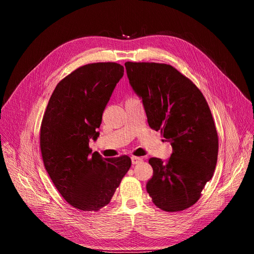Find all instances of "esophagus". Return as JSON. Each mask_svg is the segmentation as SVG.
I'll return each mask as SVG.
<instances>
[{
    "mask_svg": "<svg viewBox=\"0 0 254 254\" xmlns=\"http://www.w3.org/2000/svg\"><path fill=\"white\" fill-rule=\"evenodd\" d=\"M132 163L133 165H138V163H140V162H142V160H143V158L142 157H137V156H132Z\"/></svg>",
    "mask_w": 254,
    "mask_h": 254,
    "instance_id": "34e87169",
    "label": "esophagus"
}]
</instances>
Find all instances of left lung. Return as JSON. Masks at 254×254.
Listing matches in <instances>:
<instances>
[{
  "mask_svg": "<svg viewBox=\"0 0 254 254\" xmlns=\"http://www.w3.org/2000/svg\"><path fill=\"white\" fill-rule=\"evenodd\" d=\"M128 82L141 98L150 127L173 149L167 162L150 158L146 191L167 212L190 208L213 176L218 137L209 105L190 79L169 64L126 62Z\"/></svg>",
  "mask_w": 254,
  "mask_h": 254,
  "instance_id": "left-lung-1",
  "label": "left lung"
}]
</instances>
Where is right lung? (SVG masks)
Segmentation results:
<instances>
[{"label": "right lung", "mask_w": 254, "mask_h": 254, "mask_svg": "<svg viewBox=\"0 0 254 254\" xmlns=\"http://www.w3.org/2000/svg\"><path fill=\"white\" fill-rule=\"evenodd\" d=\"M114 62L86 64L57 84L40 130L45 169L72 207L98 211L108 204L132 161L127 155L102 158L88 142L99 137L102 114L124 76Z\"/></svg>", "instance_id": "right-lung-1"}]
</instances>
